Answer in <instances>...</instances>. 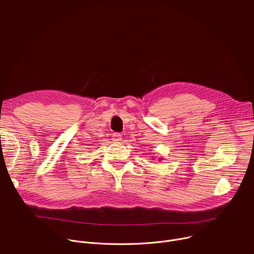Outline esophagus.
<instances>
[{
    "mask_svg": "<svg viewBox=\"0 0 254 254\" xmlns=\"http://www.w3.org/2000/svg\"><path fill=\"white\" fill-rule=\"evenodd\" d=\"M113 138V141H114V142H120V141H122V136L119 134V133H114V134H113V136H112Z\"/></svg>",
    "mask_w": 254,
    "mask_h": 254,
    "instance_id": "esophagus-1",
    "label": "esophagus"
}]
</instances>
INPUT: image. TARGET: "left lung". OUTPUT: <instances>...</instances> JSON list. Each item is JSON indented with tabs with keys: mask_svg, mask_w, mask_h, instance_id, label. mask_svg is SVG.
I'll return each mask as SVG.
<instances>
[{
	"mask_svg": "<svg viewBox=\"0 0 254 254\" xmlns=\"http://www.w3.org/2000/svg\"><path fill=\"white\" fill-rule=\"evenodd\" d=\"M152 159H153V158H152ZM158 160H162V159H161V158H160V157H159V158H158Z\"/></svg>",
	"mask_w": 254,
	"mask_h": 254,
	"instance_id": "8db88e82",
	"label": "left lung"
}]
</instances>
